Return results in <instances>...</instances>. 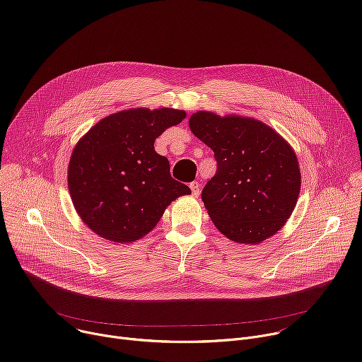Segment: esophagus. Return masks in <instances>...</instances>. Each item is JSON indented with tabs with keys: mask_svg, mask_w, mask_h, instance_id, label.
Segmentation results:
<instances>
[{
	"mask_svg": "<svg viewBox=\"0 0 362 362\" xmlns=\"http://www.w3.org/2000/svg\"><path fill=\"white\" fill-rule=\"evenodd\" d=\"M189 186H190L192 194L193 196H199V193H200V183L199 182H192Z\"/></svg>",
	"mask_w": 362,
	"mask_h": 362,
	"instance_id": "1",
	"label": "esophagus"
}]
</instances>
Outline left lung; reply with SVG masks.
<instances>
[{"label":"left lung","mask_w":362,"mask_h":362,"mask_svg":"<svg viewBox=\"0 0 362 362\" xmlns=\"http://www.w3.org/2000/svg\"><path fill=\"white\" fill-rule=\"evenodd\" d=\"M192 133L209 146L218 163L202 190L215 226L238 243H259L289 219L300 190L292 147L269 126L250 117L190 116Z\"/></svg>","instance_id":"obj_1"}]
</instances>
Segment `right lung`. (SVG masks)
<instances>
[{"label": "right lung", "mask_w": 362, "mask_h": 362, "mask_svg": "<svg viewBox=\"0 0 362 362\" xmlns=\"http://www.w3.org/2000/svg\"><path fill=\"white\" fill-rule=\"evenodd\" d=\"M185 117L183 110L166 107L123 110L80 139L69 165V190L94 233L117 243L137 240L158 225L170 202L192 193L154 150V140Z\"/></svg>", "instance_id": "right-lung-1"}]
</instances>
